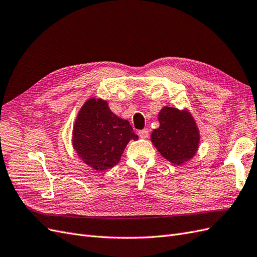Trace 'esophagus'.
Listing matches in <instances>:
<instances>
[{
    "label": "esophagus",
    "mask_w": 257,
    "mask_h": 257,
    "mask_svg": "<svg viewBox=\"0 0 257 257\" xmlns=\"http://www.w3.org/2000/svg\"><path fill=\"white\" fill-rule=\"evenodd\" d=\"M138 135H139V137L141 138H143V139H146V138H148V136H149V132H148V130H142V131H139L138 132Z\"/></svg>",
    "instance_id": "esophagus-1"
}]
</instances>
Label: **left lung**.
I'll return each mask as SVG.
<instances>
[{
	"instance_id": "1",
	"label": "left lung",
	"mask_w": 257,
	"mask_h": 257,
	"mask_svg": "<svg viewBox=\"0 0 257 257\" xmlns=\"http://www.w3.org/2000/svg\"><path fill=\"white\" fill-rule=\"evenodd\" d=\"M160 126L153 130L150 139L161 155L174 165H183L198 151L200 134L197 123L189 109L164 106L158 114Z\"/></svg>"
}]
</instances>
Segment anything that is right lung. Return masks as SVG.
I'll return each mask as SVG.
<instances>
[{
	"mask_svg": "<svg viewBox=\"0 0 257 257\" xmlns=\"http://www.w3.org/2000/svg\"><path fill=\"white\" fill-rule=\"evenodd\" d=\"M137 141L127 120L114 114L107 100L91 97L81 106L73 126L72 145L79 159L104 172L119 163L130 141Z\"/></svg>",
	"mask_w": 257,
	"mask_h": 257,
	"instance_id": "obj_1",
	"label": "right lung"
}]
</instances>
